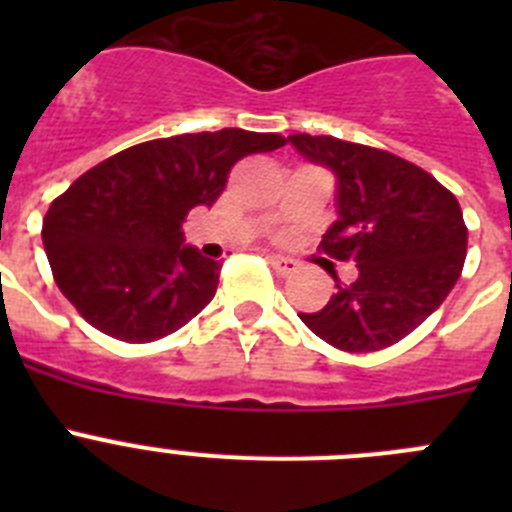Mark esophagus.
Returning a JSON list of instances; mask_svg holds the SVG:
<instances>
[{"instance_id":"obj_1","label":"esophagus","mask_w":512,"mask_h":512,"mask_svg":"<svg viewBox=\"0 0 512 512\" xmlns=\"http://www.w3.org/2000/svg\"><path fill=\"white\" fill-rule=\"evenodd\" d=\"M266 259H269L271 269L277 271V274H292L297 269V261L289 259V256H282V253H269Z\"/></svg>"}]
</instances>
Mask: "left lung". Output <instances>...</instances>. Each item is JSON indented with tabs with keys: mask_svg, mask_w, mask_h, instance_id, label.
Returning <instances> with one entry per match:
<instances>
[{
	"mask_svg": "<svg viewBox=\"0 0 512 512\" xmlns=\"http://www.w3.org/2000/svg\"><path fill=\"white\" fill-rule=\"evenodd\" d=\"M310 164L336 176V220L323 235L330 259L354 261L359 277L336 284L302 323L330 346L369 354L413 333L461 277L467 225L454 194L395 153L330 135H289Z\"/></svg>",
	"mask_w": 512,
	"mask_h": 512,
	"instance_id": "left-lung-1",
	"label": "left lung"
}]
</instances>
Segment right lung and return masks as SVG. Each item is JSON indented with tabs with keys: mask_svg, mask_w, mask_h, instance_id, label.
Wrapping results in <instances>:
<instances>
[{
	"mask_svg": "<svg viewBox=\"0 0 512 512\" xmlns=\"http://www.w3.org/2000/svg\"><path fill=\"white\" fill-rule=\"evenodd\" d=\"M282 146V135L241 128L184 133L81 174L43 220L63 297L117 341L148 343L187 325L215 297L220 264L184 246V217L215 205L235 161Z\"/></svg>",
	"mask_w": 512,
	"mask_h": 512,
	"instance_id": "1",
	"label": "right lung"
}]
</instances>
